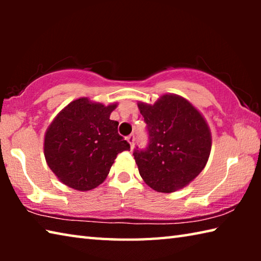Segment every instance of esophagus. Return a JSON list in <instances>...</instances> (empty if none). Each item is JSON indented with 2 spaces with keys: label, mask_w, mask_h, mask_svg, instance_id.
Returning a JSON list of instances; mask_svg holds the SVG:
<instances>
[{
  "label": "esophagus",
  "mask_w": 261,
  "mask_h": 261,
  "mask_svg": "<svg viewBox=\"0 0 261 261\" xmlns=\"http://www.w3.org/2000/svg\"><path fill=\"white\" fill-rule=\"evenodd\" d=\"M126 140H127V143L130 144L131 148H134V145H135V136H134V135H130V136H127Z\"/></svg>",
  "instance_id": "esophagus-1"
}]
</instances>
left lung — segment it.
I'll use <instances>...</instances> for the list:
<instances>
[{"label":"left lung","instance_id":"8db88e82","mask_svg":"<svg viewBox=\"0 0 261 261\" xmlns=\"http://www.w3.org/2000/svg\"><path fill=\"white\" fill-rule=\"evenodd\" d=\"M147 124L146 149H135L139 174L149 188L170 193L192 182L204 169L212 135L204 116L177 94H163L154 105L138 102Z\"/></svg>","mask_w":261,"mask_h":261}]
</instances>
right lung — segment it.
<instances>
[{"mask_svg": "<svg viewBox=\"0 0 261 261\" xmlns=\"http://www.w3.org/2000/svg\"><path fill=\"white\" fill-rule=\"evenodd\" d=\"M117 103L105 106L88 98L70 102L56 115L45 134L43 153L48 167L62 183L90 191L103 182L117 154L130 144L110 120Z\"/></svg>", "mask_w": 261, "mask_h": 261, "instance_id": "right-lung-1", "label": "right lung"}]
</instances>
